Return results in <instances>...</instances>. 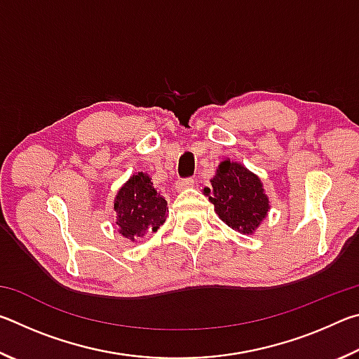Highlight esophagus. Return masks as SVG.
Returning a JSON list of instances; mask_svg holds the SVG:
<instances>
[{
    "mask_svg": "<svg viewBox=\"0 0 359 359\" xmlns=\"http://www.w3.org/2000/svg\"><path fill=\"white\" fill-rule=\"evenodd\" d=\"M193 185H194V179L193 177H187V179L177 180V184H175V188H177L179 191H182V190H187V188H191Z\"/></svg>",
    "mask_w": 359,
    "mask_h": 359,
    "instance_id": "obj_1",
    "label": "esophagus"
}]
</instances>
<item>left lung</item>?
<instances>
[{
    "mask_svg": "<svg viewBox=\"0 0 359 359\" xmlns=\"http://www.w3.org/2000/svg\"><path fill=\"white\" fill-rule=\"evenodd\" d=\"M210 184L212 188H204V193L222 222L242 234H253L271 209L258 175L241 163L224 160Z\"/></svg>",
    "mask_w": 359,
    "mask_h": 359,
    "instance_id": "left-lung-1",
    "label": "left lung"
}]
</instances>
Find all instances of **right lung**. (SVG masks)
<instances>
[{"label":"right lung","mask_w":359,"mask_h":359,"mask_svg":"<svg viewBox=\"0 0 359 359\" xmlns=\"http://www.w3.org/2000/svg\"><path fill=\"white\" fill-rule=\"evenodd\" d=\"M118 233L131 242L156 231L166 222L168 203L156 193L147 174H133L117 191L114 201Z\"/></svg>","instance_id":"obj_1"}]
</instances>
